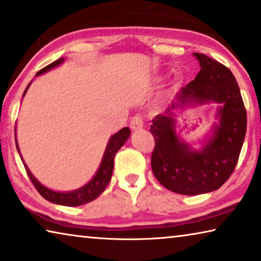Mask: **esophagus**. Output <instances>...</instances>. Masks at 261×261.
I'll use <instances>...</instances> for the list:
<instances>
[{"label":"esophagus","mask_w":261,"mask_h":261,"mask_svg":"<svg viewBox=\"0 0 261 261\" xmlns=\"http://www.w3.org/2000/svg\"><path fill=\"white\" fill-rule=\"evenodd\" d=\"M143 127V120L141 116L135 115L130 120V129L132 130H139Z\"/></svg>","instance_id":"obj_1"}]
</instances>
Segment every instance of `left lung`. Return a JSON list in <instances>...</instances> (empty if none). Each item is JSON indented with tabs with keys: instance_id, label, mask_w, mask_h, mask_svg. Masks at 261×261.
I'll return each mask as SVG.
<instances>
[{
	"instance_id": "8db88e82",
	"label": "left lung",
	"mask_w": 261,
	"mask_h": 261,
	"mask_svg": "<svg viewBox=\"0 0 261 261\" xmlns=\"http://www.w3.org/2000/svg\"><path fill=\"white\" fill-rule=\"evenodd\" d=\"M193 55L201 69L150 124L155 140L150 160L154 175L167 190L184 195L208 193L227 181L237 166L247 126L246 109L232 71L205 54ZM210 102L219 105V122L198 151L176 133L175 112L191 103Z\"/></svg>"
}]
</instances>
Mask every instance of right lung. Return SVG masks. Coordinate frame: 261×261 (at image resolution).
Instances as JSON below:
<instances>
[{
	"mask_svg": "<svg viewBox=\"0 0 261 261\" xmlns=\"http://www.w3.org/2000/svg\"><path fill=\"white\" fill-rule=\"evenodd\" d=\"M63 61H65V58L56 60V61L50 63V65H48L47 67L42 68L40 71H37L36 76L46 73V71L53 69V68L60 66L61 63H63ZM30 84H32V82H30ZM30 84L27 86V88H25L23 96L25 95V93H27ZM129 137H130V130L128 127H124V128H122V129H120L118 133L112 135L107 143V147H106V150L103 153L102 160H101V164L99 166V168H97L95 175L93 176V179L90 180L89 182H87L85 186L77 188V190H75V191H70V192H56V191L49 190V188H47L46 186H43L40 181H37L36 177L32 174V172L29 171L28 166L24 164L23 159H22V156H21L16 139H15V142H16V148L18 150V154H20L22 162H23L24 168H25V171H27L29 179L33 182L34 186H35L37 192H39V193L42 195L44 199L53 203L73 207V206L85 205V203H87V202L93 201L94 199H96L97 196L102 193V192L105 191V188L108 186L109 181H111V179H112L113 168H114L115 154L124 145V142L127 141Z\"/></svg>",
	"mask_w": 261,
	"mask_h": 261,
	"instance_id": "add662e5",
	"label": "right lung"
}]
</instances>
